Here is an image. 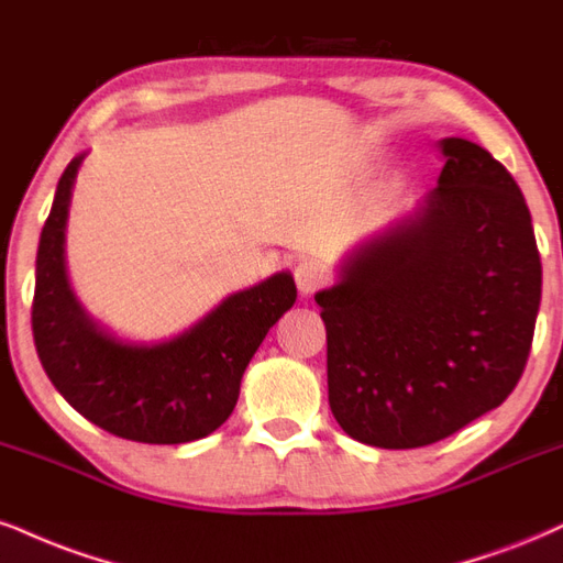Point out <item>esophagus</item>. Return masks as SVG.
Segmentation results:
<instances>
[{
	"instance_id": "esophagus-1",
	"label": "esophagus",
	"mask_w": 563,
	"mask_h": 563,
	"mask_svg": "<svg viewBox=\"0 0 563 563\" xmlns=\"http://www.w3.org/2000/svg\"><path fill=\"white\" fill-rule=\"evenodd\" d=\"M296 286H299L301 296H311L314 290H320L328 283V269L314 260H301L294 269Z\"/></svg>"
}]
</instances>
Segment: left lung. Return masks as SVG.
I'll return each mask as SVG.
<instances>
[{
	"instance_id": "obj_1",
	"label": "left lung",
	"mask_w": 563,
	"mask_h": 563,
	"mask_svg": "<svg viewBox=\"0 0 563 563\" xmlns=\"http://www.w3.org/2000/svg\"><path fill=\"white\" fill-rule=\"evenodd\" d=\"M440 152L438 186L314 296L330 409L377 449L438 443L496 409L532 346L543 267L525 196L483 146L443 139Z\"/></svg>"
}]
</instances>
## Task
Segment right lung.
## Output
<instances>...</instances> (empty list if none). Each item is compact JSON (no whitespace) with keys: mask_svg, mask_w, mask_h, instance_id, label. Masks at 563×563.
Returning a JSON list of instances; mask_svg holds the SVG:
<instances>
[{"mask_svg":"<svg viewBox=\"0 0 563 563\" xmlns=\"http://www.w3.org/2000/svg\"><path fill=\"white\" fill-rule=\"evenodd\" d=\"M84 159L65 167L38 241L31 322L44 372L78 415L112 435L157 445L207 438L233 415L249 362L294 307V275L235 290L167 341H123L88 314L67 280L65 228Z\"/></svg>","mask_w":563,"mask_h":563,"instance_id":"right-lung-1","label":"right lung"}]
</instances>
